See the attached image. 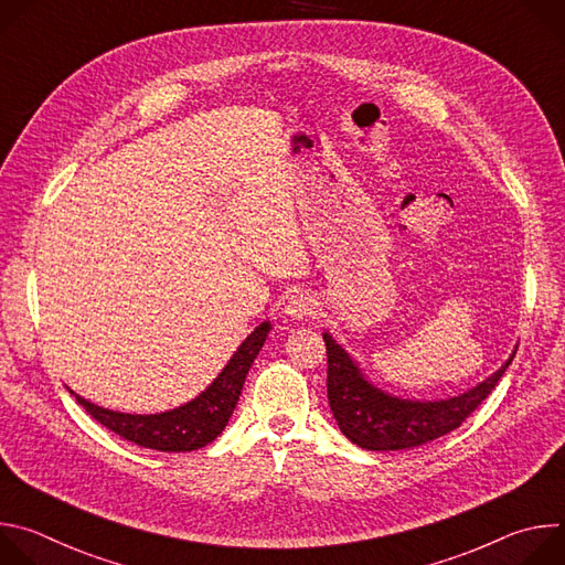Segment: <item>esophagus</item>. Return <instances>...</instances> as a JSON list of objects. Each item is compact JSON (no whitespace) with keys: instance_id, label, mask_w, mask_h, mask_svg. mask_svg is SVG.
I'll return each mask as SVG.
<instances>
[{"instance_id":"esophagus-1","label":"esophagus","mask_w":565,"mask_h":565,"mask_svg":"<svg viewBox=\"0 0 565 565\" xmlns=\"http://www.w3.org/2000/svg\"><path fill=\"white\" fill-rule=\"evenodd\" d=\"M284 310L292 319H306L315 312V299L308 292H295L288 297Z\"/></svg>"}]
</instances>
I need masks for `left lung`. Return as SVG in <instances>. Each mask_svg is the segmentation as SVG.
I'll return each instance as SVG.
<instances>
[{"mask_svg": "<svg viewBox=\"0 0 565 565\" xmlns=\"http://www.w3.org/2000/svg\"><path fill=\"white\" fill-rule=\"evenodd\" d=\"M329 355V405L342 434L369 451H399L431 443L462 425V420L486 399L510 360L488 380L447 399H405L371 384L358 362L324 333Z\"/></svg>", "mask_w": 565, "mask_h": 565, "instance_id": "8db88e82", "label": "left lung"}]
</instances>
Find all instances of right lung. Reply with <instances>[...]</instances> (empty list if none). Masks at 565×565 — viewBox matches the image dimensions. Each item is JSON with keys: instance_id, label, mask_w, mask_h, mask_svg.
<instances>
[{"instance_id": "right-lung-1", "label": "right lung", "mask_w": 565, "mask_h": 565, "mask_svg": "<svg viewBox=\"0 0 565 565\" xmlns=\"http://www.w3.org/2000/svg\"><path fill=\"white\" fill-rule=\"evenodd\" d=\"M270 333V321H262V324L244 340L225 369L216 375V380L199 393L188 405H181L177 409L163 412V414H120L105 407L94 405V402L79 397L75 399L83 405L100 425L118 434L120 438L136 443L147 449L156 451H194L212 443L227 425L241 388H244L246 375L259 355L266 338Z\"/></svg>"}]
</instances>
